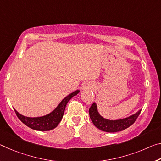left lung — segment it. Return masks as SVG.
<instances>
[{
    "label": "left lung",
    "instance_id": "left-lung-1",
    "mask_svg": "<svg viewBox=\"0 0 161 161\" xmlns=\"http://www.w3.org/2000/svg\"><path fill=\"white\" fill-rule=\"evenodd\" d=\"M140 112H141V109H140L137 113L128 117H126V118L110 120V119L104 118L99 114L95 103L92 104L90 109H89L90 119L92 121L94 126L97 127L100 130L108 132L122 131L131 126L136 122Z\"/></svg>",
    "mask_w": 161,
    "mask_h": 161
}]
</instances>
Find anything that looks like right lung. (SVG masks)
Listing matches in <instances>:
<instances>
[{
	"label": "right lung",
	"instance_id": "1",
	"mask_svg": "<svg viewBox=\"0 0 161 161\" xmlns=\"http://www.w3.org/2000/svg\"><path fill=\"white\" fill-rule=\"evenodd\" d=\"M79 92H80V90H78L69 94L64 99H63V100L61 102L54 110H53L52 113L47 114V115L42 117H25L18 113L15 109L14 110L20 120L30 128L39 131L51 130H53L56 127H57L58 123L62 120L66 105H67L68 102Z\"/></svg>",
	"mask_w": 161,
	"mask_h": 161
}]
</instances>
